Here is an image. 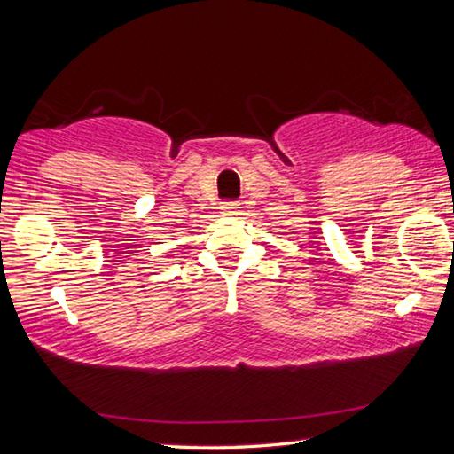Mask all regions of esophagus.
<instances>
[{
	"label": "esophagus",
	"instance_id": "1",
	"mask_svg": "<svg viewBox=\"0 0 454 454\" xmlns=\"http://www.w3.org/2000/svg\"><path fill=\"white\" fill-rule=\"evenodd\" d=\"M238 208H240V204H238L236 200H228V202L222 204V212L228 214V216H232V214H236Z\"/></svg>",
	"mask_w": 454,
	"mask_h": 454
}]
</instances>
